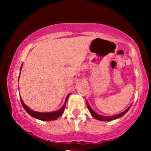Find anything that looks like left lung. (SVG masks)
I'll use <instances>...</instances> for the list:
<instances>
[{"label": "left lung", "instance_id": "8db88e82", "mask_svg": "<svg viewBox=\"0 0 151 151\" xmlns=\"http://www.w3.org/2000/svg\"><path fill=\"white\" fill-rule=\"evenodd\" d=\"M86 105H87V107H88V109H89V111H90V113H91V115H92V116L93 118H95L96 119H97V120H99V121H111V120H115V119H119V118H120L121 116H123L125 114L126 112L128 111L129 110V109L131 108V105H132V104H131V105L127 109H126L125 111H124V112H122V113L121 114H117V115H114V116H101V115H99V114H97L96 113V112L94 111L90 107V106L89 104V103H88L87 101H86Z\"/></svg>", "mask_w": 151, "mask_h": 151}]
</instances>
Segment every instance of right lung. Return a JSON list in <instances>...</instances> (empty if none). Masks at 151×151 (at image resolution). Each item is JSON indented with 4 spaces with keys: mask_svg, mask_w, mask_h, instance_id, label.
Masks as SVG:
<instances>
[{
    "mask_svg": "<svg viewBox=\"0 0 151 151\" xmlns=\"http://www.w3.org/2000/svg\"><path fill=\"white\" fill-rule=\"evenodd\" d=\"M22 65H21V67H20V70H21V69H22ZM18 80H19V78H18ZM70 93H69V94L67 95V97H66V99H65V104H64V105L62 106V107L60 109V110H58V111H53V112H48V113H42V112H37V111H32V109H30L28 106H27L24 104V102L22 101V99L20 96V101H21V104H22V106H23L24 109H25L27 114H30L31 116L35 118V119H39V120L47 121L57 120V119H58V118L60 116L62 115L64 111H65L66 103H67V99H68L69 96H70Z\"/></svg>",
    "mask_w": 151,
    "mask_h": 151,
    "instance_id": "obj_1",
    "label": "right lung"
}]
</instances>
